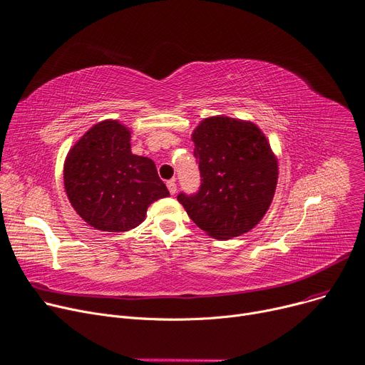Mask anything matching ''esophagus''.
<instances>
[{
	"label": "esophagus",
	"instance_id": "obj_1",
	"mask_svg": "<svg viewBox=\"0 0 365 365\" xmlns=\"http://www.w3.org/2000/svg\"><path fill=\"white\" fill-rule=\"evenodd\" d=\"M166 185H168V190H169L170 195H175L177 193V182H175V180L168 181Z\"/></svg>",
	"mask_w": 365,
	"mask_h": 365
}]
</instances>
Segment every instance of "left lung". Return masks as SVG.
<instances>
[{"instance_id":"8db88e82","label":"left lung","mask_w":365,"mask_h":365,"mask_svg":"<svg viewBox=\"0 0 365 365\" xmlns=\"http://www.w3.org/2000/svg\"><path fill=\"white\" fill-rule=\"evenodd\" d=\"M200 188L178 195L188 217L215 239L254 229L273 200L277 159L252 121L225 115L205 118L193 130Z\"/></svg>"}]
</instances>
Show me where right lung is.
<instances>
[{"label":"right lung","instance_id":"add662e5","mask_svg":"<svg viewBox=\"0 0 365 365\" xmlns=\"http://www.w3.org/2000/svg\"><path fill=\"white\" fill-rule=\"evenodd\" d=\"M65 192L76 212L96 230L128 232L169 192L151 159L132 154L130 130L117 120L92 126L69 150Z\"/></svg>","mask_w":365,"mask_h":365}]
</instances>
